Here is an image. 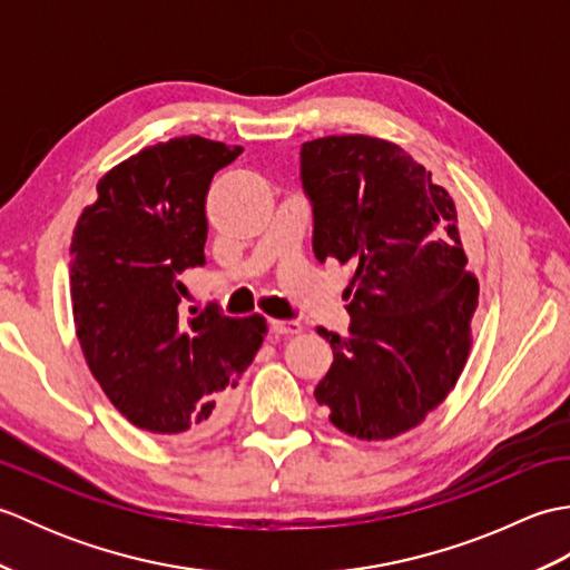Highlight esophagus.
I'll return each instance as SVG.
<instances>
[{
  "instance_id": "obj_1",
  "label": "esophagus",
  "mask_w": 570,
  "mask_h": 570,
  "mask_svg": "<svg viewBox=\"0 0 570 570\" xmlns=\"http://www.w3.org/2000/svg\"><path fill=\"white\" fill-rule=\"evenodd\" d=\"M301 331H304V328H301V323H296V321H272V333L278 335V337H282V335H298Z\"/></svg>"
}]
</instances>
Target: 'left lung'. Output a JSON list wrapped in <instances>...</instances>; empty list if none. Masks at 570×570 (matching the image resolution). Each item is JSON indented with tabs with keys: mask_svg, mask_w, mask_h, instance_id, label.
Instances as JSON below:
<instances>
[{
	"mask_svg": "<svg viewBox=\"0 0 570 570\" xmlns=\"http://www.w3.org/2000/svg\"><path fill=\"white\" fill-rule=\"evenodd\" d=\"M313 252L350 269V335L318 328L333 365L316 386L331 423L360 441L396 439L463 372L480 284L468 272L455 203L394 141L321 137L301 147Z\"/></svg>",
	"mask_w": 570,
	"mask_h": 570,
	"instance_id": "left-lung-1",
	"label": "left lung"
}]
</instances>
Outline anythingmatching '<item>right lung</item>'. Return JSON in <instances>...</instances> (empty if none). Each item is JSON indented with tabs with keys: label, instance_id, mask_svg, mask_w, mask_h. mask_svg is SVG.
Masks as SVG:
<instances>
[{
	"label": "right lung",
	"instance_id": "1",
	"mask_svg": "<svg viewBox=\"0 0 570 570\" xmlns=\"http://www.w3.org/2000/svg\"><path fill=\"white\" fill-rule=\"evenodd\" d=\"M242 147L198 135L141 149L98 180L70 242V306L85 362L141 431L196 441L220 426L266 321L184 316L186 272L205 264V198Z\"/></svg>",
	"mask_w": 570,
	"mask_h": 570
}]
</instances>
